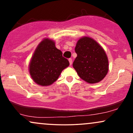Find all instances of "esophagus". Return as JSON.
Returning a JSON list of instances; mask_svg holds the SVG:
<instances>
[{"label":"esophagus","instance_id":"1","mask_svg":"<svg viewBox=\"0 0 133 133\" xmlns=\"http://www.w3.org/2000/svg\"><path fill=\"white\" fill-rule=\"evenodd\" d=\"M69 64L70 65H72V59H69Z\"/></svg>","mask_w":133,"mask_h":133}]
</instances>
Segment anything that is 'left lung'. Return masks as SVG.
<instances>
[{
    "instance_id": "1",
    "label": "left lung",
    "mask_w": 133,
    "mask_h": 133,
    "mask_svg": "<svg viewBox=\"0 0 133 133\" xmlns=\"http://www.w3.org/2000/svg\"><path fill=\"white\" fill-rule=\"evenodd\" d=\"M77 57L73 68L82 80L95 84L104 78L109 70V61L104 49L91 37H81L76 44Z\"/></svg>"
}]
</instances>
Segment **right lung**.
<instances>
[{
    "label": "right lung",
    "instance_id": "add662e5",
    "mask_svg": "<svg viewBox=\"0 0 133 133\" xmlns=\"http://www.w3.org/2000/svg\"><path fill=\"white\" fill-rule=\"evenodd\" d=\"M69 65L55 42L45 38L38 44L31 58L29 71L33 81L39 86H47L57 80L61 72Z\"/></svg>",
    "mask_w": 133,
    "mask_h": 133
}]
</instances>
